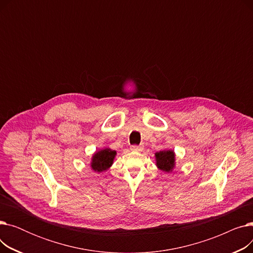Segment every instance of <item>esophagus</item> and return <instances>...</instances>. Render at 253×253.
<instances>
[{
	"label": "esophagus",
	"mask_w": 253,
	"mask_h": 253,
	"mask_svg": "<svg viewBox=\"0 0 253 253\" xmlns=\"http://www.w3.org/2000/svg\"><path fill=\"white\" fill-rule=\"evenodd\" d=\"M130 149H131V151H133V152H141L143 150V145L134 144V145H131Z\"/></svg>",
	"instance_id": "esophagus-1"
}]
</instances>
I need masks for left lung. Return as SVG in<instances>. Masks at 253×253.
I'll use <instances>...</instances> for the list:
<instances>
[{
	"label": "left lung",
	"mask_w": 253,
	"mask_h": 253,
	"mask_svg": "<svg viewBox=\"0 0 253 253\" xmlns=\"http://www.w3.org/2000/svg\"><path fill=\"white\" fill-rule=\"evenodd\" d=\"M157 167L164 171L171 172L175 166V154L172 150L160 151L155 154Z\"/></svg>",
	"instance_id": "8db88e82"
}]
</instances>
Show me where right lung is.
Wrapping results in <instances>:
<instances>
[{
    "label": "right lung",
    "instance_id": "obj_1",
    "mask_svg": "<svg viewBox=\"0 0 253 253\" xmlns=\"http://www.w3.org/2000/svg\"><path fill=\"white\" fill-rule=\"evenodd\" d=\"M116 154V151H113L109 148L96 152L92 157L91 168L95 172H98V173L108 170L114 162Z\"/></svg>",
    "mask_w": 253,
    "mask_h": 253
}]
</instances>
